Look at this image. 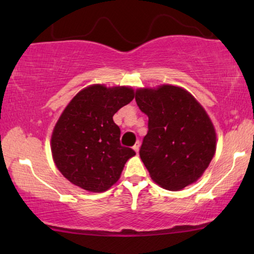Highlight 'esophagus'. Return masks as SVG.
<instances>
[{
  "label": "esophagus",
  "mask_w": 254,
  "mask_h": 254,
  "mask_svg": "<svg viewBox=\"0 0 254 254\" xmlns=\"http://www.w3.org/2000/svg\"><path fill=\"white\" fill-rule=\"evenodd\" d=\"M133 149H134V150H135V152H136V154H137V152H138V150H140V142H136V143H135L134 144V147H133Z\"/></svg>",
  "instance_id": "34e87169"
}]
</instances>
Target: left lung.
Instances as JSON below:
<instances>
[{
	"label": "left lung",
	"instance_id": "left-lung-1",
	"mask_svg": "<svg viewBox=\"0 0 254 254\" xmlns=\"http://www.w3.org/2000/svg\"><path fill=\"white\" fill-rule=\"evenodd\" d=\"M135 100L149 118L140 157L151 179L179 190L195 183L216 150V133L200 103L185 89H138Z\"/></svg>",
	"mask_w": 254,
	"mask_h": 254
}]
</instances>
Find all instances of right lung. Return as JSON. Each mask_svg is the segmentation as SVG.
<instances>
[{"mask_svg":"<svg viewBox=\"0 0 254 254\" xmlns=\"http://www.w3.org/2000/svg\"><path fill=\"white\" fill-rule=\"evenodd\" d=\"M134 98L129 86L93 84L70 100L55 125L51 148L64 178L89 192H105L135 151L120 144L113 116Z\"/></svg>","mask_w":254,"mask_h":254,"instance_id":"1","label":"right lung"}]
</instances>
